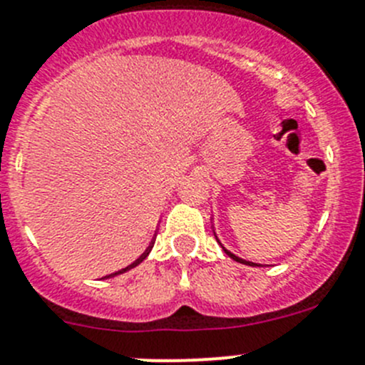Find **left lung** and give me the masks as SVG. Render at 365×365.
Returning <instances> with one entry per match:
<instances>
[{
	"instance_id": "left-lung-1",
	"label": "left lung",
	"mask_w": 365,
	"mask_h": 365,
	"mask_svg": "<svg viewBox=\"0 0 365 365\" xmlns=\"http://www.w3.org/2000/svg\"><path fill=\"white\" fill-rule=\"evenodd\" d=\"M215 237H217V235H215ZM217 240H218V238H217ZM222 249H224V247H222ZM224 252H225V255H227V256H231V258L235 259V262H238V263H245V265H252L251 262H245V259H240V258H238V256H235V255H232V252H229L227 249H224ZM252 267H255V265H252Z\"/></svg>"
}]
</instances>
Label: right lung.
Here are the masks:
<instances>
[{"mask_svg":"<svg viewBox=\"0 0 365 365\" xmlns=\"http://www.w3.org/2000/svg\"><path fill=\"white\" fill-rule=\"evenodd\" d=\"M150 247H152V245H150ZM150 247H148V249H147V251H145V252H143V255H141V256H140V258H138V259H136V262H134V263H133V265H128V267H127V269H121V270H120V272H114V274H110V276H116V274H121V272H125V270H128V269H133V267H136V265H138V263H141V262H143V259H145V258H147V256H148V252H150Z\"/></svg>","mask_w":365,"mask_h":365,"instance_id":"1","label":"right lung"}]
</instances>
